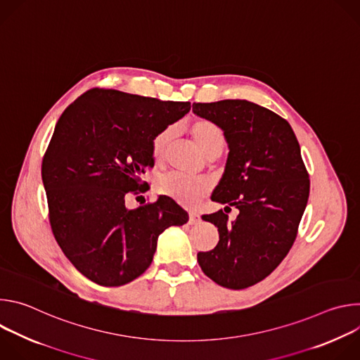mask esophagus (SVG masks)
I'll return each instance as SVG.
<instances>
[{"label": "esophagus", "instance_id": "1", "mask_svg": "<svg viewBox=\"0 0 360 360\" xmlns=\"http://www.w3.org/2000/svg\"><path fill=\"white\" fill-rule=\"evenodd\" d=\"M200 222V217L196 212H189V224L191 225H198Z\"/></svg>", "mask_w": 360, "mask_h": 360}]
</instances>
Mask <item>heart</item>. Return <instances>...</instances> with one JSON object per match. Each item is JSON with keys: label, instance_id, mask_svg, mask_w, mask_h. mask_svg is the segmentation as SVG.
Segmentation results:
<instances>
[{"label": "heart", "instance_id": "heart-1", "mask_svg": "<svg viewBox=\"0 0 360 360\" xmlns=\"http://www.w3.org/2000/svg\"><path fill=\"white\" fill-rule=\"evenodd\" d=\"M189 129L195 142L207 158L221 155L226 145V136L217 122L211 120H198ZM175 138L176 128L174 125L165 127L155 134L150 142L153 161L157 164H164L167 161ZM157 189L162 195L172 198L185 207H195L200 199L207 196L211 189V184L203 178H192L184 174H168L158 181Z\"/></svg>", "mask_w": 360, "mask_h": 360}]
</instances>
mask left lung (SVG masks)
I'll use <instances>...</instances> for the list:
<instances>
[{"instance_id": "8db88e82", "label": "left lung", "mask_w": 360, "mask_h": 360, "mask_svg": "<svg viewBox=\"0 0 360 360\" xmlns=\"http://www.w3.org/2000/svg\"><path fill=\"white\" fill-rule=\"evenodd\" d=\"M192 111L217 122L229 146L224 176L212 200L238 208L203 215L219 232L218 245L198 253L214 282L245 289L271 275L292 248L309 198V174L289 122L246 99L193 102Z\"/></svg>"}]
</instances>
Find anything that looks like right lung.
<instances>
[{
  "instance_id": "add662e5",
  "label": "right lung",
  "mask_w": 360,
  "mask_h": 360,
  "mask_svg": "<svg viewBox=\"0 0 360 360\" xmlns=\"http://www.w3.org/2000/svg\"><path fill=\"white\" fill-rule=\"evenodd\" d=\"M191 110L161 101L92 88L63 112L42 160L49 224L70 262L89 281L121 286L150 265L158 236L188 222L168 198L127 208L153 167L152 138Z\"/></svg>"
}]
</instances>
